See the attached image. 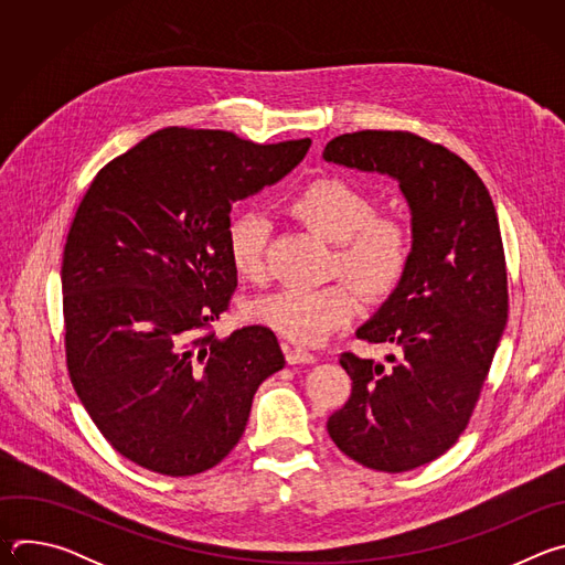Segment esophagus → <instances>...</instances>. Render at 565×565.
<instances>
[{
    "mask_svg": "<svg viewBox=\"0 0 565 565\" xmlns=\"http://www.w3.org/2000/svg\"><path fill=\"white\" fill-rule=\"evenodd\" d=\"M286 360H288V364H312V362H317V358L303 347H286Z\"/></svg>",
    "mask_w": 565,
    "mask_h": 565,
    "instance_id": "1",
    "label": "esophagus"
}]
</instances>
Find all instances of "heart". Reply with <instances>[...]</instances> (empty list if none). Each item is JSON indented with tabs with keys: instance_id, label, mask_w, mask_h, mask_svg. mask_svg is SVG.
Here are the masks:
<instances>
[{
	"instance_id": "heart-1",
	"label": "heart",
	"mask_w": 565,
	"mask_h": 565,
	"mask_svg": "<svg viewBox=\"0 0 565 565\" xmlns=\"http://www.w3.org/2000/svg\"><path fill=\"white\" fill-rule=\"evenodd\" d=\"M288 210L308 230L335 244L333 268L364 295L384 297L402 281L412 259L409 227L393 216H375L373 201L342 179H317L301 188ZM270 221L255 210L236 212L225 227L232 270L250 281L264 277ZM358 310V292L333 281L324 286H284L250 303L259 324L299 344H317L347 327Z\"/></svg>"
}]
</instances>
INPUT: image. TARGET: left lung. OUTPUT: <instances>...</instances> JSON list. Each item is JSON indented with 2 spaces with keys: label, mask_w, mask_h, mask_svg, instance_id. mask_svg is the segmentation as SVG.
<instances>
[{
  "label": "left lung",
  "mask_w": 565,
  "mask_h": 565,
  "mask_svg": "<svg viewBox=\"0 0 565 565\" xmlns=\"http://www.w3.org/2000/svg\"><path fill=\"white\" fill-rule=\"evenodd\" d=\"M327 163L397 181L412 212L405 277L358 329L388 364L342 353L353 388L329 436L377 471H409L465 431L508 321V270L492 196L460 156L409 131H355Z\"/></svg>",
  "instance_id": "8db88e82"
}]
</instances>
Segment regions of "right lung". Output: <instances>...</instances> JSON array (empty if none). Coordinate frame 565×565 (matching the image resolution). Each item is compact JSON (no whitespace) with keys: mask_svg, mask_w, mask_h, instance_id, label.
<instances>
[{"mask_svg":"<svg viewBox=\"0 0 565 565\" xmlns=\"http://www.w3.org/2000/svg\"><path fill=\"white\" fill-rule=\"evenodd\" d=\"M308 147L168 127L114 158L79 203L62 262L66 364L87 414L131 462L166 476L218 465L259 384L284 369L270 329H207L236 288L232 205L290 174Z\"/></svg>","mask_w":565,"mask_h":565,"instance_id":"obj_1","label":"right lung"}]
</instances>
